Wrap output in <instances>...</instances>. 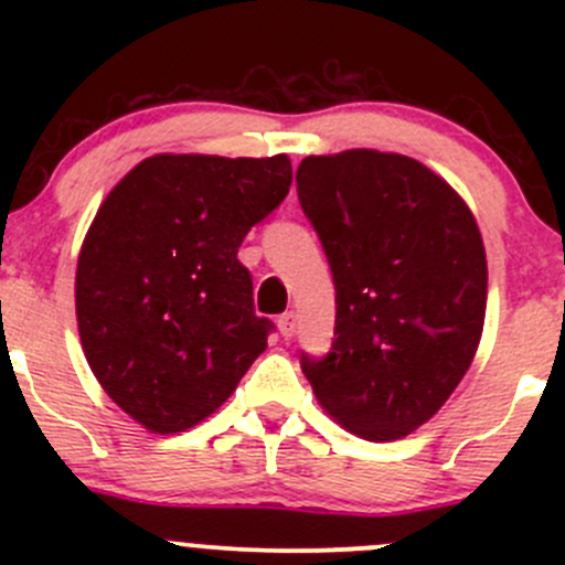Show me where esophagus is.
Masks as SVG:
<instances>
[{
    "label": "esophagus",
    "mask_w": 565,
    "mask_h": 565,
    "mask_svg": "<svg viewBox=\"0 0 565 565\" xmlns=\"http://www.w3.org/2000/svg\"><path fill=\"white\" fill-rule=\"evenodd\" d=\"M295 328H298V317H295V311H287V315L278 317V330H281L284 339H292Z\"/></svg>",
    "instance_id": "esophagus-1"
}]
</instances>
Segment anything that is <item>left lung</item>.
Wrapping results in <instances>:
<instances>
[{
  "mask_svg": "<svg viewBox=\"0 0 565 565\" xmlns=\"http://www.w3.org/2000/svg\"><path fill=\"white\" fill-rule=\"evenodd\" d=\"M298 199L335 287L333 347L300 355L317 402L363 440L409 435L470 369L487 315V254L470 207L415 158L309 156Z\"/></svg>",
  "mask_w": 565,
  "mask_h": 565,
  "instance_id": "8db88e82",
  "label": "left lung"
}]
</instances>
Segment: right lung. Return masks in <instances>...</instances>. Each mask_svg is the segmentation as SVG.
<instances>
[{
	"instance_id": "right-lung-1",
	"label": "right lung",
	"mask_w": 565,
	"mask_h": 565,
	"mask_svg": "<svg viewBox=\"0 0 565 565\" xmlns=\"http://www.w3.org/2000/svg\"><path fill=\"white\" fill-rule=\"evenodd\" d=\"M292 185L287 156H152L100 204L76 267L84 355L104 391L156 435L213 415L265 352L237 259Z\"/></svg>"
}]
</instances>
